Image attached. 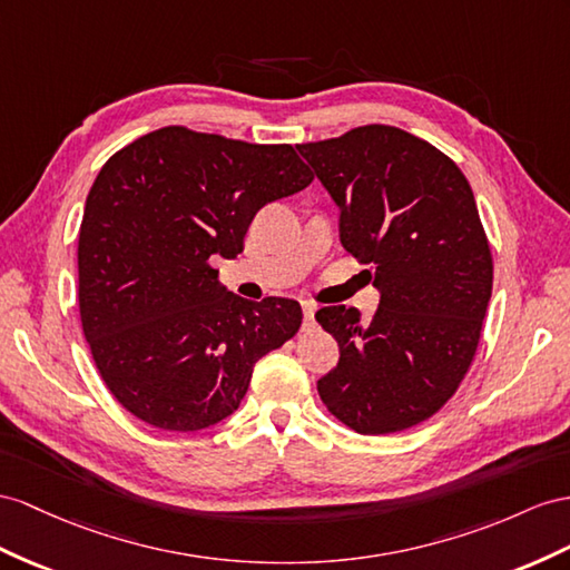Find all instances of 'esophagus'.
Listing matches in <instances>:
<instances>
[{
    "label": "esophagus",
    "instance_id": "obj_1",
    "mask_svg": "<svg viewBox=\"0 0 570 570\" xmlns=\"http://www.w3.org/2000/svg\"><path fill=\"white\" fill-rule=\"evenodd\" d=\"M301 308H303V327H311L313 315H315V303L313 301H301Z\"/></svg>",
    "mask_w": 570,
    "mask_h": 570
}]
</instances>
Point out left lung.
<instances>
[{
	"label": "left lung",
	"instance_id": "8db88e82",
	"mask_svg": "<svg viewBox=\"0 0 570 570\" xmlns=\"http://www.w3.org/2000/svg\"><path fill=\"white\" fill-rule=\"evenodd\" d=\"M340 207V238L381 303L363 323L346 305L315 320L340 344L320 400L363 435L433 416L470 371L493 284L491 247L455 160L400 127L366 125L296 144Z\"/></svg>",
	"mask_w": 570,
	"mask_h": 570
}]
</instances>
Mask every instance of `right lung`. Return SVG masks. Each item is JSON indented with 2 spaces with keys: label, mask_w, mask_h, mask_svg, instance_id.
<instances>
[{
  "label": "right lung",
  "mask_w": 570,
  "mask_h": 570,
  "mask_svg": "<svg viewBox=\"0 0 570 570\" xmlns=\"http://www.w3.org/2000/svg\"><path fill=\"white\" fill-rule=\"evenodd\" d=\"M291 144L160 127L112 154L79 228V313L104 383L129 414L202 431L238 410L255 363L294 337L301 305L218 284L265 204L301 193Z\"/></svg>",
  "instance_id": "add662e5"
}]
</instances>
